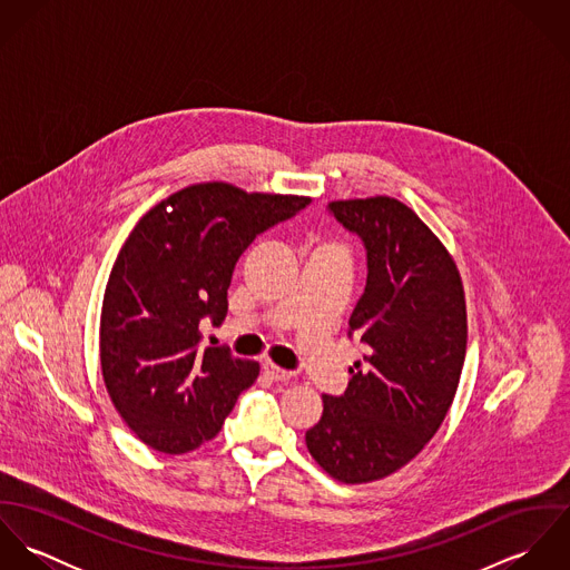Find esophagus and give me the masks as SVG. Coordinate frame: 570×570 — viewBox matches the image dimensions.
I'll return each mask as SVG.
<instances>
[{"label": "esophagus", "mask_w": 570, "mask_h": 570, "mask_svg": "<svg viewBox=\"0 0 570 570\" xmlns=\"http://www.w3.org/2000/svg\"><path fill=\"white\" fill-rule=\"evenodd\" d=\"M263 373L269 377V380H274V382H289L292 377H294V373L292 371H285V368H281V366H276V364H272V362H263Z\"/></svg>", "instance_id": "esophagus-1"}]
</instances>
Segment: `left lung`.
Segmentation results:
<instances>
[{
  "label": "left lung",
  "instance_id": "1",
  "mask_svg": "<svg viewBox=\"0 0 570 570\" xmlns=\"http://www.w3.org/2000/svg\"><path fill=\"white\" fill-rule=\"evenodd\" d=\"M335 222L366 249V285L348 337L368 355L340 397H323L309 454L342 483L380 481L410 463L452 406L468 344L459 269L430 228L391 197L331 202Z\"/></svg>",
  "mask_w": 570,
  "mask_h": 570
}]
</instances>
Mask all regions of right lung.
I'll list each match as a JSON object with an SVG mask.
<instances>
[{
	"instance_id": "1",
	"label": "right lung",
	"mask_w": 570,
	"mask_h": 570,
	"mask_svg": "<svg viewBox=\"0 0 570 570\" xmlns=\"http://www.w3.org/2000/svg\"><path fill=\"white\" fill-rule=\"evenodd\" d=\"M312 199L197 184L154 206L111 267L100 312L107 393L149 448L184 454L210 441L258 364L228 346H202V323L228 314L245 247Z\"/></svg>"
}]
</instances>
